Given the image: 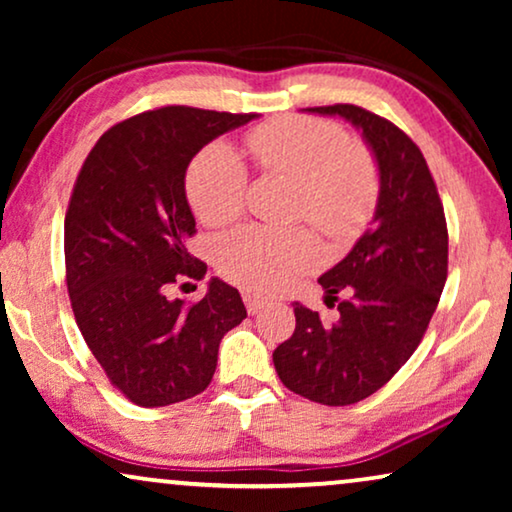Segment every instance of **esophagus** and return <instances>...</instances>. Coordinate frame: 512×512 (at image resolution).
I'll return each mask as SVG.
<instances>
[{
	"instance_id": "obj_1",
	"label": "esophagus",
	"mask_w": 512,
	"mask_h": 512,
	"mask_svg": "<svg viewBox=\"0 0 512 512\" xmlns=\"http://www.w3.org/2000/svg\"><path fill=\"white\" fill-rule=\"evenodd\" d=\"M242 298H244V305H247V312L249 314H258L265 305H268V300H263L261 296H256V293H249V291L244 293Z\"/></svg>"
}]
</instances>
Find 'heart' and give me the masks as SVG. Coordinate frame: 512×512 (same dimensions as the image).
Instances as JSON below:
<instances>
[{
  "mask_svg": "<svg viewBox=\"0 0 512 512\" xmlns=\"http://www.w3.org/2000/svg\"><path fill=\"white\" fill-rule=\"evenodd\" d=\"M263 172L300 181L298 216L333 240L366 226L380 193L370 153L331 121L310 116L270 118L247 135ZM249 172L233 146L212 144L188 167L186 195L205 226H226L247 205ZM317 237L307 230L247 226L216 244V268L230 282L258 293L289 289L319 263Z\"/></svg>",
  "mask_w": 512,
  "mask_h": 512,
  "instance_id": "b5f03b06",
  "label": "heart"
}]
</instances>
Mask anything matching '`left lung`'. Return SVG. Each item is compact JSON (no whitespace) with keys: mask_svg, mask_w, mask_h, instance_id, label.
Listing matches in <instances>:
<instances>
[{"mask_svg":"<svg viewBox=\"0 0 512 512\" xmlns=\"http://www.w3.org/2000/svg\"><path fill=\"white\" fill-rule=\"evenodd\" d=\"M307 111L342 116L363 132L380 170V198L373 226L319 277L338 319L296 303V331L272 361L293 394L352 405L384 387L422 342L447 279V223L429 165L401 128L356 104ZM345 288L350 298L338 301Z\"/></svg>","mask_w":512,"mask_h":512,"instance_id":"1","label":"left lung"}]
</instances>
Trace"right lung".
<instances>
[{
    "label": "right lung",
    "instance_id": "1",
    "mask_svg": "<svg viewBox=\"0 0 512 512\" xmlns=\"http://www.w3.org/2000/svg\"><path fill=\"white\" fill-rule=\"evenodd\" d=\"M251 118L181 104L144 111L104 132L76 177L65 216L74 319L109 382L142 408L205 391L221 338L247 317L240 291L221 279L198 303L167 289L207 272L188 251V163Z\"/></svg>",
    "mask_w": 512,
    "mask_h": 512
}]
</instances>
